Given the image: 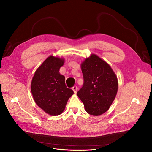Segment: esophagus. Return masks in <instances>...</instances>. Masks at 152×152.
Returning <instances> with one entry per match:
<instances>
[{"label":"esophagus","mask_w":152,"mask_h":152,"mask_svg":"<svg viewBox=\"0 0 152 152\" xmlns=\"http://www.w3.org/2000/svg\"><path fill=\"white\" fill-rule=\"evenodd\" d=\"M77 87L76 86H73V87H72V90L73 91V92H74V93L75 94H76L77 93Z\"/></svg>","instance_id":"obj_1"}]
</instances>
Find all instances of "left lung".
Here are the masks:
<instances>
[{"label": "left lung", "mask_w": 152, "mask_h": 152, "mask_svg": "<svg viewBox=\"0 0 152 152\" xmlns=\"http://www.w3.org/2000/svg\"><path fill=\"white\" fill-rule=\"evenodd\" d=\"M84 84L77 96L84 103L86 111L98 116L106 112L115 98L117 78L108 63L92 54L82 63Z\"/></svg>", "instance_id": "8db88e82"}]
</instances>
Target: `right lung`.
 Instances as JSON below:
<instances>
[{"label": "right lung", "mask_w": 152, "mask_h": 152, "mask_svg": "<svg viewBox=\"0 0 152 152\" xmlns=\"http://www.w3.org/2000/svg\"><path fill=\"white\" fill-rule=\"evenodd\" d=\"M64 59L50 56L36 70L32 79L31 91L35 102L50 115H60L68 98L73 94L65 85V77L59 70Z\"/></svg>", "instance_id": "right-lung-1"}]
</instances>
